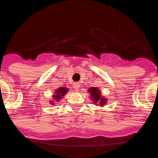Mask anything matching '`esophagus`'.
Masks as SVG:
<instances>
[{"label": "esophagus", "instance_id": "34e87169", "mask_svg": "<svg viewBox=\"0 0 158 158\" xmlns=\"http://www.w3.org/2000/svg\"><path fill=\"white\" fill-rule=\"evenodd\" d=\"M73 88L75 89V90L78 91L79 88H80V84H79V82H75V83L73 84Z\"/></svg>", "mask_w": 158, "mask_h": 158}]
</instances>
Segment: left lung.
Returning <instances> with one entry per match:
<instances>
[{"label": "left lung", "instance_id": "obj_1", "mask_svg": "<svg viewBox=\"0 0 158 158\" xmlns=\"http://www.w3.org/2000/svg\"><path fill=\"white\" fill-rule=\"evenodd\" d=\"M89 93L90 94L91 99L94 101V104H99V106H104L107 102L105 97H101V93L100 89L97 87H91L88 89Z\"/></svg>", "mask_w": 158, "mask_h": 158}]
</instances>
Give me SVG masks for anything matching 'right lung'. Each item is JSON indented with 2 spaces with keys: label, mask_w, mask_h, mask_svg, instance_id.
Here are the masks:
<instances>
[{
  "label": "right lung",
  "mask_w": 158,
  "mask_h": 158,
  "mask_svg": "<svg viewBox=\"0 0 158 158\" xmlns=\"http://www.w3.org/2000/svg\"><path fill=\"white\" fill-rule=\"evenodd\" d=\"M67 92H68L67 88L65 87L58 88V89H57V90H55V92H54V95L53 96V99H54V101H53L58 102V101H60V99H61L62 97H64V96L65 95V94H67ZM53 101H51V102H53ZM54 104V103H52V104Z\"/></svg>",
  "instance_id": "obj_1"
}]
</instances>
